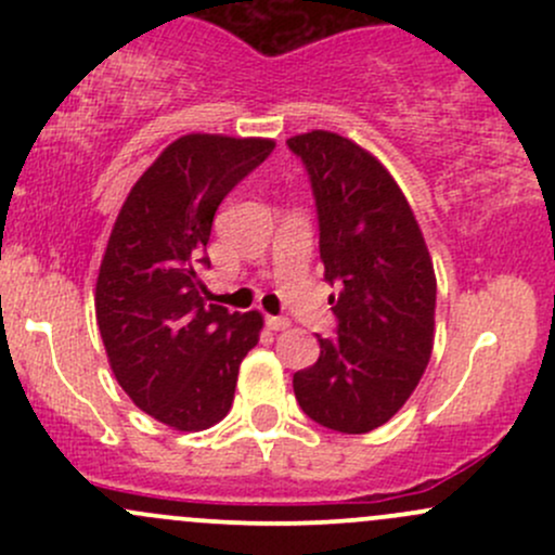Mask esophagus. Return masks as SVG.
Here are the masks:
<instances>
[{
    "instance_id": "obj_1",
    "label": "esophagus",
    "mask_w": 555,
    "mask_h": 555,
    "mask_svg": "<svg viewBox=\"0 0 555 555\" xmlns=\"http://www.w3.org/2000/svg\"><path fill=\"white\" fill-rule=\"evenodd\" d=\"M266 326H269L271 331H284V328H289V318H284V315H266Z\"/></svg>"
}]
</instances>
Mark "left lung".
<instances>
[{
	"label": "left lung",
	"instance_id": "obj_1",
	"mask_svg": "<svg viewBox=\"0 0 555 555\" xmlns=\"http://www.w3.org/2000/svg\"><path fill=\"white\" fill-rule=\"evenodd\" d=\"M313 184L321 260L339 297L336 336L295 373V397L318 425L371 433L412 397L433 352L436 271L410 203L371 151L328 130L286 140Z\"/></svg>",
	"mask_w": 555,
	"mask_h": 555
}]
</instances>
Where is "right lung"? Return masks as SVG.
<instances>
[{
    "mask_svg": "<svg viewBox=\"0 0 555 555\" xmlns=\"http://www.w3.org/2000/svg\"><path fill=\"white\" fill-rule=\"evenodd\" d=\"M273 145L208 132L177 138L132 184L106 242L95 321L112 373L135 406L175 430L227 417L240 362L263 328L258 310L208 302L203 269H211L216 208Z\"/></svg>",
    "mask_w": 555,
    "mask_h": 555,
    "instance_id": "add662e5",
    "label": "right lung"
}]
</instances>
